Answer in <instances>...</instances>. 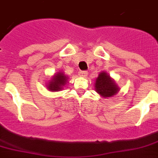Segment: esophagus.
I'll use <instances>...</instances> for the list:
<instances>
[{
    "label": "esophagus",
    "mask_w": 158,
    "mask_h": 158,
    "mask_svg": "<svg viewBox=\"0 0 158 158\" xmlns=\"http://www.w3.org/2000/svg\"><path fill=\"white\" fill-rule=\"evenodd\" d=\"M79 75H80L81 77H87V75H88V72H87V71H80Z\"/></svg>",
    "instance_id": "1"
}]
</instances>
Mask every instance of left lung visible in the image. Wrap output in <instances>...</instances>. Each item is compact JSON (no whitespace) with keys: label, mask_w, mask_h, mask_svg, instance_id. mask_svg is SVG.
I'll use <instances>...</instances> for the list:
<instances>
[{"label":"left lung","mask_w":158,"mask_h":158,"mask_svg":"<svg viewBox=\"0 0 158 158\" xmlns=\"http://www.w3.org/2000/svg\"><path fill=\"white\" fill-rule=\"evenodd\" d=\"M94 86L96 92L104 98H112L120 91V88L116 84L115 81L105 71L100 73L96 78Z\"/></svg>","instance_id":"obj_1"}]
</instances>
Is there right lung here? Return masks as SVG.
I'll use <instances>...</instances> for the list:
<instances>
[{"label":"right lung","mask_w":158,"mask_h":158,"mask_svg":"<svg viewBox=\"0 0 158 158\" xmlns=\"http://www.w3.org/2000/svg\"><path fill=\"white\" fill-rule=\"evenodd\" d=\"M69 77L64 74V72H57L52 75L50 80L46 84V88L51 92H57L64 89L67 84Z\"/></svg>","instance_id":"obj_1"}]
</instances>
